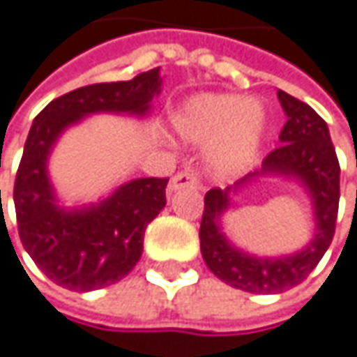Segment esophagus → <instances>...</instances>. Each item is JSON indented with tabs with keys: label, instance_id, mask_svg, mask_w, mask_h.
I'll use <instances>...</instances> for the list:
<instances>
[{
	"label": "esophagus",
	"instance_id": "obj_1",
	"mask_svg": "<svg viewBox=\"0 0 357 357\" xmlns=\"http://www.w3.org/2000/svg\"><path fill=\"white\" fill-rule=\"evenodd\" d=\"M181 188H198V178L194 172H179L169 181V190L178 192Z\"/></svg>",
	"mask_w": 357,
	"mask_h": 357
}]
</instances>
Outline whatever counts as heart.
<instances>
[{
	"label": "heart",
	"mask_w": 357,
	"mask_h": 357,
	"mask_svg": "<svg viewBox=\"0 0 357 357\" xmlns=\"http://www.w3.org/2000/svg\"><path fill=\"white\" fill-rule=\"evenodd\" d=\"M181 137L194 143H212L210 165L216 176L232 178L242 174L259 153L264 113L255 100L236 95L192 96L174 115Z\"/></svg>",
	"instance_id": "heart-1"
}]
</instances>
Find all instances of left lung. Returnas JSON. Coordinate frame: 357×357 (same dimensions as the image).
<instances>
[{
	"label": "left lung",
	"instance_id": "left-lung-1",
	"mask_svg": "<svg viewBox=\"0 0 357 357\" xmlns=\"http://www.w3.org/2000/svg\"><path fill=\"white\" fill-rule=\"evenodd\" d=\"M287 123L279 135L281 145L262 159L259 172L248 174L226 190L214 188L204 198L199 224V248L208 268L226 284L246 293H283L297 287L321 261L333 241L340 206V161L325 121L307 102L277 93ZM264 175L297 178L312 196L316 234L303 251L264 259L248 255L225 238L220 218L229 205V194L246 181Z\"/></svg>",
	"mask_w": 357,
	"mask_h": 357
}]
</instances>
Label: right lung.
<instances>
[{
  "label": "right lung",
  "mask_w": 357,
  "mask_h": 357,
  "mask_svg": "<svg viewBox=\"0 0 357 357\" xmlns=\"http://www.w3.org/2000/svg\"><path fill=\"white\" fill-rule=\"evenodd\" d=\"M159 91L161 76L159 68H153L131 80L70 91L54 98L33 119L15 176L13 204L20 241L56 284L86 293L127 277L141 259L147 224L165 206L167 179H131L98 204L66 210L58 206L48 178L54 143L82 116H145Z\"/></svg>",
  "instance_id": "add662e5"
}]
</instances>
